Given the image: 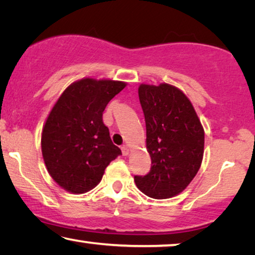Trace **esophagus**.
<instances>
[{
    "label": "esophagus",
    "instance_id": "obj_1",
    "mask_svg": "<svg viewBox=\"0 0 255 255\" xmlns=\"http://www.w3.org/2000/svg\"><path fill=\"white\" fill-rule=\"evenodd\" d=\"M121 151H123V154L124 155H128L129 147L127 145H123V146H121Z\"/></svg>",
    "mask_w": 255,
    "mask_h": 255
}]
</instances>
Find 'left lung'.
<instances>
[{"label":"left lung","mask_w":255,"mask_h":255,"mask_svg":"<svg viewBox=\"0 0 255 255\" xmlns=\"http://www.w3.org/2000/svg\"><path fill=\"white\" fill-rule=\"evenodd\" d=\"M146 126L151 169L134 176L136 187L154 199L181 193L200 168L205 134L189 98L168 83L138 87Z\"/></svg>","instance_id":"left-lung-1"}]
</instances>
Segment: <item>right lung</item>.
Wrapping results in <instances>:
<instances>
[{"label":"right lung","instance_id":"1","mask_svg":"<svg viewBox=\"0 0 255 255\" xmlns=\"http://www.w3.org/2000/svg\"><path fill=\"white\" fill-rule=\"evenodd\" d=\"M126 82L85 78L64 90L45 120L41 137L48 173L72 193L94 189L121 154L103 123L106 105Z\"/></svg>","mask_w":255,"mask_h":255}]
</instances>
